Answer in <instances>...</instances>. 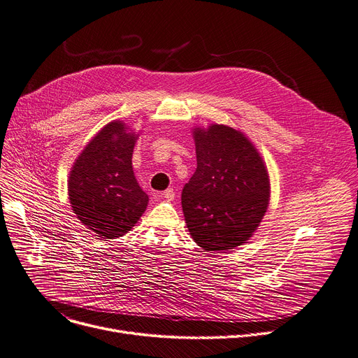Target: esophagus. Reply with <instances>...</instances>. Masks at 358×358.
Here are the masks:
<instances>
[{"label":"esophagus","instance_id":"34e87169","mask_svg":"<svg viewBox=\"0 0 358 358\" xmlns=\"http://www.w3.org/2000/svg\"><path fill=\"white\" fill-rule=\"evenodd\" d=\"M162 197H164L166 200H169V201H173L174 200V197H176V192H174V189L173 188H167L164 192L161 194Z\"/></svg>","mask_w":358,"mask_h":358}]
</instances>
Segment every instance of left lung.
I'll return each instance as SVG.
<instances>
[{
  "label": "left lung",
  "mask_w": 358,
  "mask_h": 358,
  "mask_svg": "<svg viewBox=\"0 0 358 358\" xmlns=\"http://www.w3.org/2000/svg\"><path fill=\"white\" fill-rule=\"evenodd\" d=\"M197 170L184 185L181 204L188 231L207 251L244 244L262 222L270 200L263 158L238 129L211 124L194 128Z\"/></svg>",
  "instance_id": "left-lung-1"
}]
</instances>
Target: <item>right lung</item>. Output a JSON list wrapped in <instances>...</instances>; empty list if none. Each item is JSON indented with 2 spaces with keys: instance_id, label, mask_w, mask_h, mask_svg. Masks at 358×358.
<instances>
[{
  "instance_id": "right-lung-1",
  "label": "right lung",
  "mask_w": 358,
  "mask_h": 358,
  "mask_svg": "<svg viewBox=\"0 0 358 358\" xmlns=\"http://www.w3.org/2000/svg\"><path fill=\"white\" fill-rule=\"evenodd\" d=\"M136 141L122 121H111L85 145L70 171L73 211L100 238L127 234L147 208L148 196L133 171Z\"/></svg>"
}]
</instances>
